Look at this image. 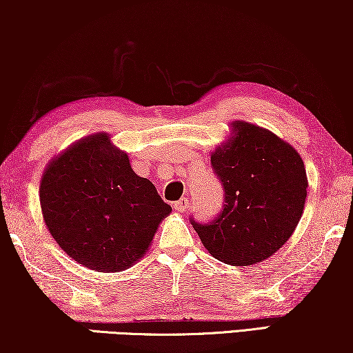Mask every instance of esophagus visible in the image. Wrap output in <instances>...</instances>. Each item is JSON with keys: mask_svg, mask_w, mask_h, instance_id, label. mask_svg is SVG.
Listing matches in <instances>:
<instances>
[{"mask_svg": "<svg viewBox=\"0 0 353 353\" xmlns=\"http://www.w3.org/2000/svg\"><path fill=\"white\" fill-rule=\"evenodd\" d=\"M188 207H190V201H188L186 197H181L180 201L173 202V209H175L176 212H180V214H185V212L188 210Z\"/></svg>", "mask_w": 353, "mask_h": 353, "instance_id": "esophagus-1", "label": "esophagus"}]
</instances>
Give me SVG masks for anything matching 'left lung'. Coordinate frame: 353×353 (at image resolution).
I'll use <instances>...</instances> for the list:
<instances>
[{"label": "left lung", "instance_id": "left-lung-1", "mask_svg": "<svg viewBox=\"0 0 353 353\" xmlns=\"http://www.w3.org/2000/svg\"><path fill=\"white\" fill-rule=\"evenodd\" d=\"M210 162L225 188V205L210 223L191 220L204 248L234 267L272 257L303 214L308 180L302 157L270 130L236 120Z\"/></svg>", "mask_w": 353, "mask_h": 353}]
</instances>
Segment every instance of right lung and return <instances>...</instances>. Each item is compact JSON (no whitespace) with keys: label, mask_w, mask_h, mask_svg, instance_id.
Here are the masks:
<instances>
[{"label":"right lung","mask_w":353,"mask_h":353,"mask_svg":"<svg viewBox=\"0 0 353 353\" xmlns=\"http://www.w3.org/2000/svg\"><path fill=\"white\" fill-rule=\"evenodd\" d=\"M40 204L52 238L83 267L103 273L127 270L148 252L172 207L128 154L96 133L51 159L40 181Z\"/></svg>","instance_id":"1"}]
</instances>
